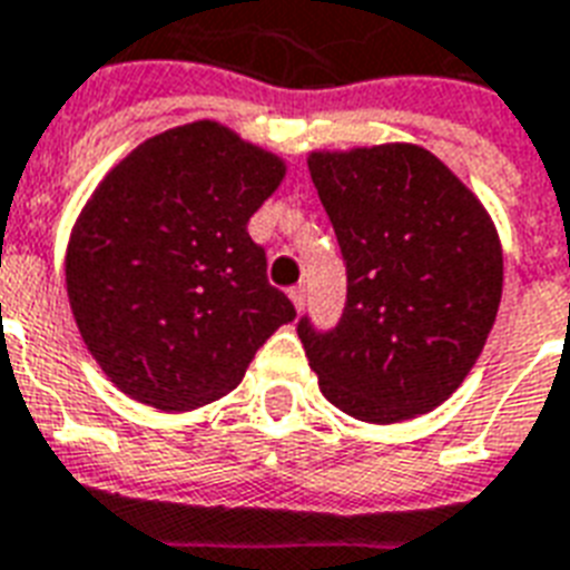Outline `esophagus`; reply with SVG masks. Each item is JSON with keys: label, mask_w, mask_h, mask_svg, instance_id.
Listing matches in <instances>:
<instances>
[{"label": "esophagus", "mask_w": 570, "mask_h": 570, "mask_svg": "<svg viewBox=\"0 0 570 570\" xmlns=\"http://www.w3.org/2000/svg\"><path fill=\"white\" fill-rule=\"evenodd\" d=\"M289 298H293L295 311H302V307H304V298H307V289H304L302 284L293 286V289H289Z\"/></svg>", "instance_id": "34e87169"}]
</instances>
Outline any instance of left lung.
Segmentation results:
<instances>
[{"label": "left lung", "mask_w": 570, "mask_h": 570, "mask_svg": "<svg viewBox=\"0 0 570 570\" xmlns=\"http://www.w3.org/2000/svg\"><path fill=\"white\" fill-rule=\"evenodd\" d=\"M311 179L346 263L341 323L298 337L328 401L371 424L436 410L497 323L502 245L478 197L412 142L314 151Z\"/></svg>", "instance_id": "1"}]
</instances>
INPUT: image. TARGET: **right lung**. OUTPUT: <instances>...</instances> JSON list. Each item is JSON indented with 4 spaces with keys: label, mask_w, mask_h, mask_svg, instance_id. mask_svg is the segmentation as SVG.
Instances as JSON below:
<instances>
[{
    "label": "right lung",
    "mask_w": 570,
    "mask_h": 570,
    "mask_svg": "<svg viewBox=\"0 0 570 570\" xmlns=\"http://www.w3.org/2000/svg\"><path fill=\"white\" fill-rule=\"evenodd\" d=\"M284 160L217 121L164 130L107 173L65 256L73 320L128 397L185 412L224 397L295 307L247 220Z\"/></svg>",
    "instance_id": "right-lung-1"
}]
</instances>
